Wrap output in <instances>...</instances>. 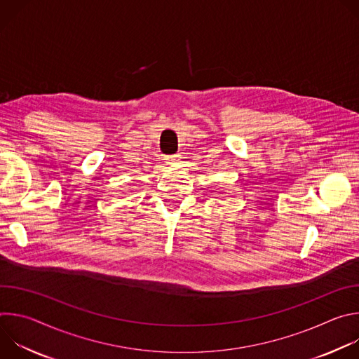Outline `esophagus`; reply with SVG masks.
<instances>
[{"label": "esophagus", "instance_id": "1", "mask_svg": "<svg viewBox=\"0 0 359 359\" xmlns=\"http://www.w3.org/2000/svg\"><path fill=\"white\" fill-rule=\"evenodd\" d=\"M169 163H173V162H176V161H179V156L177 155H172V156H168V159H166Z\"/></svg>", "mask_w": 359, "mask_h": 359}]
</instances>
